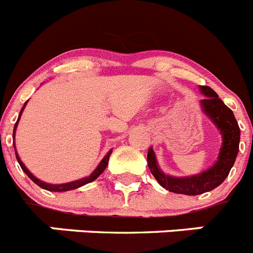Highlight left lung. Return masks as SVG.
I'll return each mask as SVG.
<instances>
[{"label":"left lung","instance_id":"obj_1","mask_svg":"<svg viewBox=\"0 0 253 253\" xmlns=\"http://www.w3.org/2000/svg\"><path fill=\"white\" fill-rule=\"evenodd\" d=\"M200 89L206 95L205 99L201 100L204 112L214 121V124L218 126L223 135V146L215 166L201 174L186 177V178H173L160 172L153 149H149L148 151V166L151 174L159 182L160 186L170 192L190 195V196L211 191L223 183L236 162L239 149V136H241L239 126L232 109L224 104L218 94L210 86H201Z\"/></svg>","mask_w":253,"mask_h":253}]
</instances>
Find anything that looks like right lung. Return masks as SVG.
Returning a JSON list of instances; mask_svg holds the SVG:
<instances>
[{
    "label": "right lung",
    "mask_w": 253,
    "mask_h": 253,
    "mask_svg": "<svg viewBox=\"0 0 253 253\" xmlns=\"http://www.w3.org/2000/svg\"><path fill=\"white\" fill-rule=\"evenodd\" d=\"M25 104H26V103H25ZM25 104H24V107H25ZM24 107H23V108H21V111H20V114H19V118H20L21 113H23V111H24ZM19 118H17L16 124H15V127H14V135H12V136H15V129H16L17 122H19ZM111 153H112V150L109 151V153L107 154V155H105L104 158H103V160H102V162H100V164H99V166H98V168H96L95 170H94V172L91 173V174H90L89 177H87V178L79 179V181L70 182V183H65V184H49V183H45V182H42V181H39L38 178H35L34 175H33L32 173H30L29 170H28V169H26V167L24 166L23 163H21L20 158L17 157V153H16V151H15V154H16V159H17V162H19V164H20L21 169H23L24 172L26 173V175H28V177H29V178L32 179V181L34 182V183H37V184H38L39 187L44 188V190H47V191H54V192H63V191H70V190H74V188L81 187V186H84V184H86V183H90V182H93L94 179H96V178H98V177H99V175L102 174V173H103V170H104V169L107 168V164H108L109 155H111Z\"/></svg>",
    "instance_id": "add662e5"
}]
</instances>
